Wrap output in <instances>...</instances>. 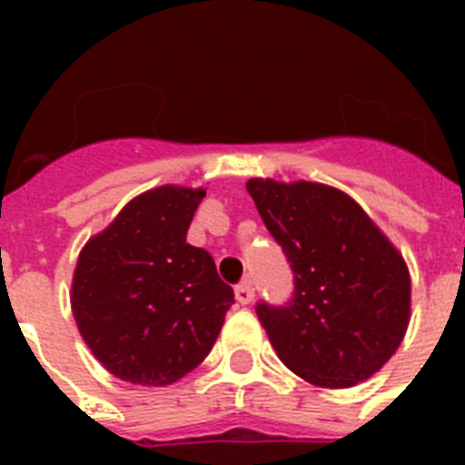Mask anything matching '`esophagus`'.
Here are the masks:
<instances>
[{
    "label": "esophagus",
    "instance_id": "1",
    "mask_svg": "<svg viewBox=\"0 0 465 465\" xmlns=\"http://www.w3.org/2000/svg\"><path fill=\"white\" fill-rule=\"evenodd\" d=\"M255 297V287L251 280H243L241 284H236V302L239 304H251Z\"/></svg>",
    "mask_w": 465,
    "mask_h": 465
}]
</instances>
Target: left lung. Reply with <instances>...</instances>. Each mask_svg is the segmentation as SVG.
I'll use <instances>...</instances> for the list:
<instances>
[{
	"label": "left lung",
	"mask_w": 465,
	"mask_h": 465,
	"mask_svg": "<svg viewBox=\"0 0 465 465\" xmlns=\"http://www.w3.org/2000/svg\"><path fill=\"white\" fill-rule=\"evenodd\" d=\"M282 246L294 292L255 313L277 357L306 381L345 389L391 360L411 318L403 258L352 197L321 183H246Z\"/></svg>",
	"instance_id": "1"
}]
</instances>
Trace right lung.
I'll return each instance as SVG.
<instances>
[{
    "label": "right lung",
    "mask_w": 465,
    "mask_h": 465,
    "mask_svg": "<svg viewBox=\"0 0 465 465\" xmlns=\"http://www.w3.org/2000/svg\"><path fill=\"white\" fill-rule=\"evenodd\" d=\"M204 190H149L84 246L72 311L91 352L111 374L166 386L210 354L233 290L188 226Z\"/></svg>",
    "instance_id": "1"
}]
</instances>
